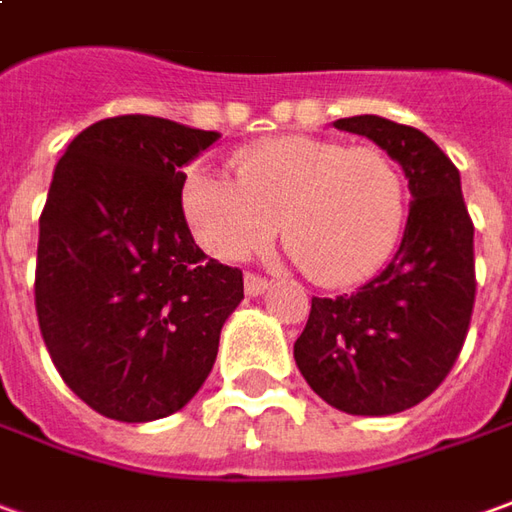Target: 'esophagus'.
<instances>
[{
	"label": "esophagus",
	"mask_w": 512,
	"mask_h": 512,
	"mask_svg": "<svg viewBox=\"0 0 512 512\" xmlns=\"http://www.w3.org/2000/svg\"><path fill=\"white\" fill-rule=\"evenodd\" d=\"M267 287H270V281H267V278L256 276V273H248V276H245V292H248L250 298H256V295L267 292Z\"/></svg>",
	"instance_id": "esophagus-1"
}]
</instances>
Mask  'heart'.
Segmentation results:
<instances>
[{
	"instance_id": "b5f03b06",
	"label": "heart",
	"mask_w": 512,
	"mask_h": 512,
	"mask_svg": "<svg viewBox=\"0 0 512 512\" xmlns=\"http://www.w3.org/2000/svg\"><path fill=\"white\" fill-rule=\"evenodd\" d=\"M234 175L195 172L183 186L197 242L222 262L259 253L281 228L303 276L348 287L390 259L404 228V175L379 147L278 136L236 153Z\"/></svg>"
}]
</instances>
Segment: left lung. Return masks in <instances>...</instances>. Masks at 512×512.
Masks as SVG:
<instances>
[{"instance_id": "left-lung-1", "label": "left lung", "mask_w": 512, "mask_h": 512, "mask_svg": "<svg viewBox=\"0 0 512 512\" xmlns=\"http://www.w3.org/2000/svg\"><path fill=\"white\" fill-rule=\"evenodd\" d=\"M337 130L376 142L410 181L396 256L351 295L312 298L295 365L326 404L348 415H396L432 396L460 357L474 312V222L460 172L426 133L382 116Z\"/></svg>"}]
</instances>
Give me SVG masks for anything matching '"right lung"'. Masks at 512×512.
<instances>
[{
  "label": "right lung",
  "mask_w": 512,
  "mask_h": 512,
  "mask_svg": "<svg viewBox=\"0 0 512 512\" xmlns=\"http://www.w3.org/2000/svg\"><path fill=\"white\" fill-rule=\"evenodd\" d=\"M220 139L161 116L100 119L55 167L38 222L35 312L61 379L105 418L186 407L214 368L242 270L206 259L183 167Z\"/></svg>",
  "instance_id": "add662e5"
}]
</instances>
